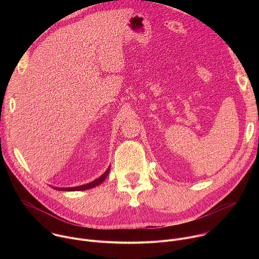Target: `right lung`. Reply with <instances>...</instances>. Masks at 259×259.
Here are the masks:
<instances>
[{"label": "right lung", "instance_id": "add662e5", "mask_svg": "<svg viewBox=\"0 0 259 259\" xmlns=\"http://www.w3.org/2000/svg\"><path fill=\"white\" fill-rule=\"evenodd\" d=\"M109 169H110V166L106 169V171L101 175L99 176L98 178H96L95 180L89 182V183H86V184H83V186H79V187H72V188H56V187H52L54 190H57V191H65V192H79V191H86V190H89V189H92L96 186H99V184L105 180V178L107 177L108 173H109Z\"/></svg>", "mask_w": 259, "mask_h": 259}]
</instances>
